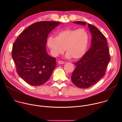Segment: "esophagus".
<instances>
[{"label": "esophagus", "instance_id": "1", "mask_svg": "<svg viewBox=\"0 0 122 122\" xmlns=\"http://www.w3.org/2000/svg\"><path fill=\"white\" fill-rule=\"evenodd\" d=\"M58 64H65V63L64 62H63V61H58Z\"/></svg>", "mask_w": 122, "mask_h": 122}]
</instances>
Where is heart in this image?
I'll return each mask as SVG.
<instances>
[{
    "label": "heart",
    "mask_w": 122,
    "mask_h": 122,
    "mask_svg": "<svg viewBox=\"0 0 122 122\" xmlns=\"http://www.w3.org/2000/svg\"><path fill=\"white\" fill-rule=\"evenodd\" d=\"M89 42V35L83 29L66 28L58 31L56 37L50 36L47 40V46L51 55L56 57L66 52V57L74 59L81 58L85 53Z\"/></svg>",
    "instance_id": "heart-1"
}]
</instances>
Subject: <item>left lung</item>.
<instances>
[{"label":"left lung","instance_id":"1","mask_svg":"<svg viewBox=\"0 0 122 122\" xmlns=\"http://www.w3.org/2000/svg\"><path fill=\"white\" fill-rule=\"evenodd\" d=\"M73 23L85 26L86 22ZM92 35L91 46L81 59L74 64L76 67L71 75L72 82L81 88H87L98 82L105 75L111 59L107 40L96 26L87 24Z\"/></svg>","mask_w":122,"mask_h":122}]
</instances>
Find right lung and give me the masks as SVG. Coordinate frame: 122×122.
Segmentation results:
<instances>
[{
    "mask_svg": "<svg viewBox=\"0 0 122 122\" xmlns=\"http://www.w3.org/2000/svg\"><path fill=\"white\" fill-rule=\"evenodd\" d=\"M61 24L43 21L25 29L14 42L12 57L18 75L33 86L45 83L56 66L55 58L48 55L46 44L48 34Z\"/></svg>",
    "mask_w": 122,
    "mask_h": 122,
    "instance_id": "obj_1",
    "label": "right lung"
}]
</instances>
